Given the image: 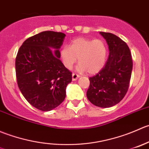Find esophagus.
<instances>
[{"label": "esophagus", "instance_id": "esophagus-1", "mask_svg": "<svg viewBox=\"0 0 149 149\" xmlns=\"http://www.w3.org/2000/svg\"><path fill=\"white\" fill-rule=\"evenodd\" d=\"M79 77V74H76V73H73V74H72V80L73 81L76 80V79H77V78Z\"/></svg>", "mask_w": 149, "mask_h": 149}]
</instances>
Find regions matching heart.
<instances>
[{
  "label": "heart",
  "mask_w": 149,
  "mask_h": 149,
  "mask_svg": "<svg viewBox=\"0 0 149 149\" xmlns=\"http://www.w3.org/2000/svg\"><path fill=\"white\" fill-rule=\"evenodd\" d=\"M60 54L63 64L67 69H71L79 58L78 70L93 74L105 64L107 48L101 39L79 38L74 39L70 47H63Z\"/></svg>",
  "instance_id": "heart-1"
}]
</instances>
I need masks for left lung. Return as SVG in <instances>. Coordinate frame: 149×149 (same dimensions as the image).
<instances>
[{
    "label": "left lung",
    "instance_id": "obj_1",
    "mask_svg": "<svg viewBox=\"0 0 149 149\" xmlns=\"http://www.w3.org/2000/svg\"><path fill=\"white\" fill-rule=\"evenodd\" d=\"M107 40L109 54L106 65L89 78L87 97L93 105L108 108L118 104L127 92L132 70L130 51L126 42L110 32H100Z\"/></svg>",
    "mask_w": 149,
    "mask_h": 149
}]
</instances>
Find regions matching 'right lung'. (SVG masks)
<instances>
[{
  "instance_id": "right-lung-1",
  "label": "right lung",
  "mask_w": 149,
  "mask_h": 149,
  "mask_svg": "<svg viewBox=\"0 0 149 149\" xmlns=\"http://www.w3.org/2000/svg\"><path fill=\"white\" fill-rule=\"evenodd\" d=\"M66 35L44 31L27 38L19 49L15 69L19 88L26 101L38 109L51 111L66 97L72 73L59 59ZM51 47L55 48L54 51Z\"/></svg>"
}]
</instances>
